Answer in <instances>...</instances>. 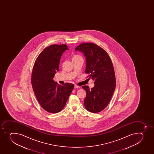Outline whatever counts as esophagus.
I'll list each match as a JSON object with an SVG mask.
<instances>
[{
	"mask_svg": "<svg viewBox=\"0 0 154 154\" xmlns=\"http://www.w3.org/2000/svg\"><path fill=\"white\" fill-rule=\"evenodd\" d=\"M74 88H75V89L80 88V86H77V85H75L74 86Z\"/></svg>",
	"mask_w": 154,
	"mask_h": 154,
	"instance_id": "34e87169",
	"label": "esophagus"
}]
</instances>
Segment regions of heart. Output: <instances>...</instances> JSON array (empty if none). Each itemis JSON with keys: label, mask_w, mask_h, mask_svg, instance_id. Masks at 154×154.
Masks as SVG:
<instances>
[{"label": "heart", "mask_w": 154, "mask_h": 154, "mask_svg": "<svg viewBox=\"0 0 154 154\" xmlns=\"http://www.w3.org/2000/svg\"><path fill=\"white\" fill-rule=\"evenodd\" d=\"M80 57V56H78V55H76V56H75L74 57H73V58H76V57Z\"/></svg>", "instance_id": "1"}]
</instances>
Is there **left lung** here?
I'll list each match as a JSON object with an SVG mask.
<instances>
[{"mask_svg": "<svg viewBox=\"0 0 154 154\" xmlns=\"http://www.w3.org/2000/svg\"><path fill=\"white\" fill-rule=\"evenodd\" d=\"M75 50L84 54L86 64L85 72L89 74L95 84L91 89L88 86H82L86 92L84 106L88 111L99 112L108 105L116 88L112 63L106 51L93 43H83Z\"/></svg>", "mask_w": 154, "mask_h": 154, "instance_id": "8db88e82", "label": "left lung"}]
</instances>
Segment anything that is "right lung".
<instances>
[{
    "label": "right lung",
    "mask_w": 154,
    "mask_h": 154,
    "mask_svg": "<svg viewBox=\"0 0 154 154\" xmlns=\"http://www.w3.org/2000/svg\"><path fill=\"white\" fill-rule=\"evenodd\" d=\"M68 50L65 44L46 48L38 55L32 69L31 82L34 93L43 109L52 113L64 108L74 87L71 83L59 85L53 80L59 71L61 56Z\"/></svg>",
    "instance_id": "obj_1"
}]
</instances>
